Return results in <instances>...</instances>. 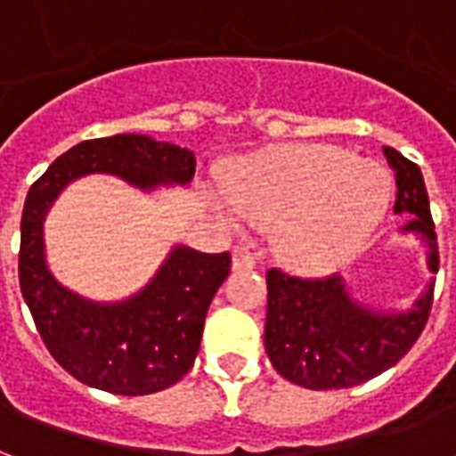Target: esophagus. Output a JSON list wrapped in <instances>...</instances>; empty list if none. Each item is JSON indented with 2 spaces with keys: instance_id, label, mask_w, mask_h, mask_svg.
Segmentation results:
<instances>
[{
  "instance_id": "esophagus-1",
  "label": "esophagus",
  "mask_w": 456,
  "mask_h": 456,
  "mask_svg": "<svg viewBox=\"0 0 456 456\" xmlns=\"http://www.w3.org/2000/svg\"><path fill=\"white\" fill-rule=\"evenodd\" d=\"M232 266L234 268H254L256 266V254L248 247H234L232 251Z\"/></svg>"
}]
</instances>
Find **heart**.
Instances as JSON below:
<instances>
[{"instance_id":"heart-1","label":"heart","mask_w":456,"mask_h":456,"mask_svg":"<svg viewBox=\"0 0 456 456\" xmlns=\"http://www.w3.org/2000/svg\"><path fill=\"white\" fill-rule=\"evenodd\" d=\"M232 215L278 224L288 264L307 271L346 264L386 212L388 173L373 160L320 143L278 146L227 175Z\"/></svg>"}]
</instances>
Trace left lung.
I'll use <instances>...</instances> for the list:
<instances>
[{"label": "left lung", "instance_id": "1", "mask_svg": "<svg viewBox=\"0 0 456 456\" xmlns=\"http://www.w3.org/2000/svg\"><path fill=\"white\" fill-rule=\"evenodd\" d=\"M395 170L393 212L411 217L430 247V268L437 273V234L420 168L395 149L383 146ZM268 305L264 344L273 369L310 391L352 388L398 363L418 342L430 317L435 283L408 313L386 315L356 305L339 276L300 278L268 268Z\"/></svg>", "mask_w": 456, "mask_h": 456}]
</instances>
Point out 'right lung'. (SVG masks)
<instances>
[{
  "mask_svg": "<svg viewBox=\"0 0 456 456\" xmlns=\"http://www.w3.org/2000/svg\"><path fill=\"white\" fill-rule=\"evenodd\" d=\"M85 173H114L139 188L190 183L192 151L139 134L90 139L65 151L26 195L19 286L45 349L77 381L117 395H149L192 369L205 315L232 268L229 251L175 248L146 290L121 305H93L55 283L44 261V217Z\"/></svg>",
  "mask_w": 456,
  "mask_h": 456,
  "instance_id": "1",
  "label": "right lung"
}]
</instances>
